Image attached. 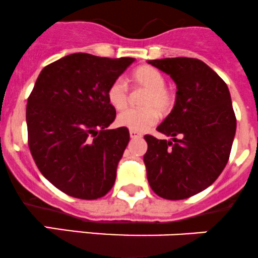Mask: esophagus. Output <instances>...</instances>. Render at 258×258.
I'll use <instances>...</instances> for the list:
<instances>
[{
  "label": "esophagus",
  "mask_w": 258,
  "mask_h": 258,
  "mask_svg": "<svg viewBox=\"0 0 258 258\" xmlns=\"http://www.w3.org/2000/svg\"><path fill=\"white\" fill-rule=\"evenodd\" d=\"M130 136H131V139H141L142 134L137 131H130Z\"/></svg>",
  "instance_id": "34e87169"
}]
</instances>
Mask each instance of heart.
I'll list each match as a JSON object with an SVG mask.
<instances>
[{"label":"heart","instance_id":"heart-1","mask_svg":"<svg viewBox=\"0 0 258 258\" xmlns=\"http://www.w3.org/2000/svg\"><path fill=\"white\" fill-rule=\"evenodd\" d=\"M131 81L136 86L147 89L140 109H126L117 116V124L131 131L142 132L156 123L159 112L166 114L174 106V96L165 87V77L151 66H141L134 71ZM108 103L117 111H121L128 102V89L126 83L117 79L107 91Z\"/></svg>","mask_w":258,"mask_h":258}]
</instances>
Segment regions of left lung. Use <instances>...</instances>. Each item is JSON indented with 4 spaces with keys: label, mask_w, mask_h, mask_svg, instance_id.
Wrapping results in <instances>:
<instances>
[{
    "label": "left lung",
    "mask_w": 258,
    "mask_h": 258,
    "mask_svg": "<svg viewBox=\"0 0 258 258\" xmlns=\"http://www.w3.org/2000/svg\"><path fill=\"white\" fill-rule=\"evenodd\" d=\"M147 62L169 74L177 89L174 108L157 127L172 139L145 136L147 180L161 198L186 199L211 186L228 162L237 127L231 94L223 79L199 59Z\"/></svg>",
    "instance_id": "8db88e82"
}]
</instances>
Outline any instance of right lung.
<instances>
[{"instance_id":"1","label":"right lung","mask_w":258,"mask_h":258,"mask_svg":"<svg viewBox=\"0 0 258 258\" xmlns=\"http://www.w3.org/2000/svg\"><path fill=\"white\" fill-rule=\"evenodd\" d=\"M134 57L67 55L45 67L27 99L29 147L54 186L79 199H98L112 189L130 132L108 130L116 109L107 91Z\"/></svg>"}]
</instances>
